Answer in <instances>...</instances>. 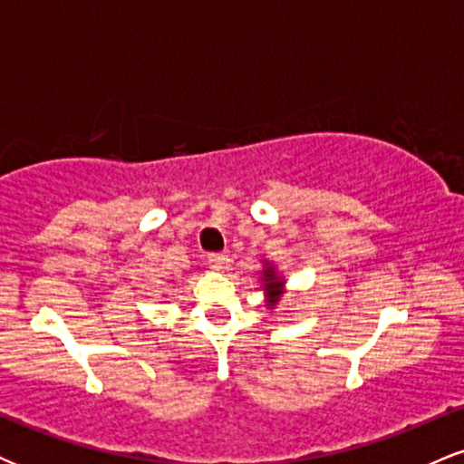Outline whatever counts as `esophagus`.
<instances>
[{"mask_svg": "<svg viewBox=\"0 0 464 464\" xmlns=\"http://www.w3.org/2000/svg\"><path fill=\"white\" fill-rule=\"evenodd\" d=\"M207 262H209L211 268L218 270V273H225V270H228V257L222 253L209 255V259H207Z\"/></svg>", "mask_w": 464, "mask_h": 464, "instance_id": "1", "label": "esophagus"}]
</instances>
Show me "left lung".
Segmentation results:
<instances>
[{
    "mask_svg": "<svg viewBox=\"0 0 464 464\" xmlns=\"http://www.w3.org/2000/svg\"><path fill=\"white\" fill-rule=\"evenodd\" d=\"M262 284H264L266 305H268L270 310H275L276 303H279V299L285 292V279L276 273L275 264L266 262V259H264V270H262Z\"/></svg>",
    "mask_w": 464,
    "mask_h": 464,
    "instance_id": "1",
    "label": "left lung"
}]
</instances>
